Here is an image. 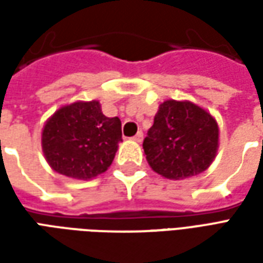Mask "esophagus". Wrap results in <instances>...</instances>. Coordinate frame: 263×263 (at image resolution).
<instances>
[{"label": "esophagus", "instance_id": "1", "mask_svg": "<svg viewBox=\"0 0 263 263\" xmlns=\"http://www.w3.org/2000/svg\"><path fill=\"white\" fill-rule=\"evenodd\" d=\"M142 138H143V132H138L137 135H135V137L132 138V139H134V141H135V142H141V141H142Z\"/></svg>", "mask_w": 263, "mask_h": 263}]
</instances>
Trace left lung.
Returning a JSON list of instances; mask_svg holds the SVG:
<instances>
[{"instance_id": "left-lung-1", "label": "left lung", "mask_w": 263, "mask_h": 263, "mask_svg": "<svg viewBox=\"0 0 263 263\" xmlns=\"http://www.w3.org/2000/svg\"><path fill=\"white\" fill-rule=\"evenodd\" d=\"M218 149V125L190 101L167 100L159 105L143 139L149 166L166 179L180 180L209 167Z\"/></svg>"}]
</instances>
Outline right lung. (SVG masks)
I'll return each instance as SVG.
<instances>
[{
    "label": "right lung",
    "instance_id": "right-lung-1",
    "mask_svg": "<svg viewBox=\"0 0 263 263\" xmlns=\"http://www.w3.org/2000/svg\"><path fill=\"white\" fill-rule=\"evenodd\" d=\"M121 141L120 118L105 117L96 100L62 107L42 131L43 154L50 167L80 180L107 171Z\"/></svg>",
    "mask_w": 263,
    "mask_h": 263
}]
</instances>
